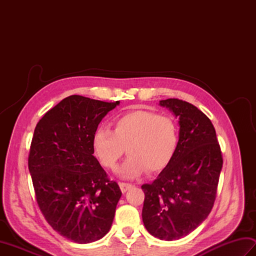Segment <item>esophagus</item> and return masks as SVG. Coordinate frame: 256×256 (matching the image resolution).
<instances>
[{
    "label": "esophagus",
    "mask_w": 256,
    "mask_h": 256,
    "mask_svg": "<svg viewBox=\"0 0 256 256\" xmlns=\"http://www.w3.org/2000/svg\"><path fill=\"white\" fill-rule=\"evenodd\" d=\"M133 184L128 182H120V188H121L122 192H126L130 188H132Z\"/></svg>",
    "instance_id": "esophagus-1"
}]
</instances>
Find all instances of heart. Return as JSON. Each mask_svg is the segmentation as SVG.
Here are the masks:
<instances>
[{
	"instance_id": "heart-1",
	"label": "heart",
	"mask_w": 256,
	"mask_h": 256,
	"mask_svg": "<svg viewBox=\"0 0 256 256\" xmlns=\"http://www.w3.org/2000/svg\"><path fill=\"white\" fill-rule=\"evenodd\" d=\"M178 142V126L172 116L138 110L114 120L113 130L98 128L92 148L108 170L116 168L126 150L130 156L118 172L125 178H134L145 170L153 174L165 170L176 154Z\"/></svg>"
}]
</instances>
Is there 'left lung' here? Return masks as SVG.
<instances>
[{
  "mask_svg": "<svg viewBox=\"0 0 256 256\" xmlns=\"http://www.w3.org/2000/svg\"><path fill=\"white\" fill-rule=\"evenodd\" d=\"M179 118L176 154L145 194L142 218L152 236L178 240L192 232L214 206L222 160L216 130L197 106L179 99L160 102Z\"/></svg>",
  "mask_w": 256,
  "mask_h": 256,
  "instance_id": "8db88e82",
  "label": "left lung"
}]
</instances>
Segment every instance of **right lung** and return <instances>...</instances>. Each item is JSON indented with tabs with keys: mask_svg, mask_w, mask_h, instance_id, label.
Here are the masks:
<instances>
[{
	"mask_svg": "<svg viewBox=\"0 0 256 256\" xmlns=\"http://www.w3.org/2000/svg\"><path fill=\"white\" fill-rule=\"evenodd\" d=\"M118 103L67 96L45 113L32 135L28 170L37 204L52 229L76 243L106 234L122 196L92 148L98 125Z\"/></svg>",
	"mask_w": 256,
	"mask_h": 256,
	"instance_id": "add662e5",
	"label": "right lung"
}]
</instances>
